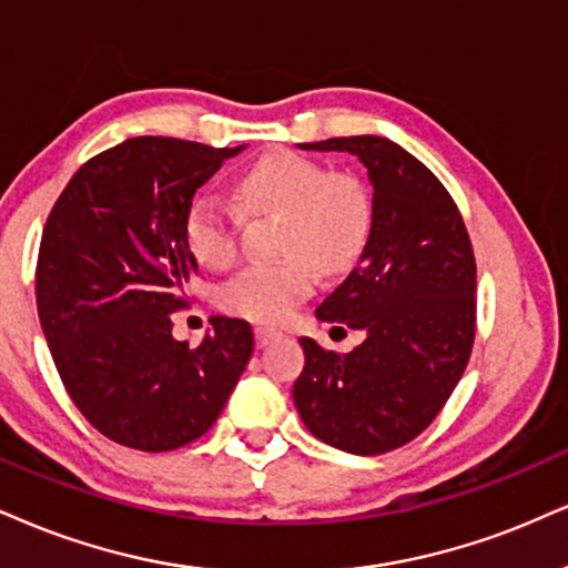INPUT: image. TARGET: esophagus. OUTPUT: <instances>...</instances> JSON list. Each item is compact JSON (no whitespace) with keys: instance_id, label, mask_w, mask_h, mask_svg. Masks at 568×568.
I'll list each match as a JSON object with an SVG mask.
<instances>
[{"instance_id":"obj_1","label":"esophagus","mask_w":568,"mask_h":568,"mask_svg":"<svg viewBox=\"0 0 568 568\" xmlns=\"http://www.w3.org/2000/svg\"><path fill=\"white\" fill-rule=\"evenodd\" d=\"M282 337V332L278 328H271V326H257L255 328V345L257 347H268L273 339Z\"/></svg>"}]
</instances>
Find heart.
I'll list each match as a JSON object with an SVG mask.
<instances>
[{
	"instance_id": "b5f03b06",
	"label": "heart",
	"mask_w": 568,
	"mask_h": 568,
	"mask_svg": "<svg viewBox=\"0 0 568 568\" xmlns=\"http://www.w3.org/2000/svg\"><path fill=\"white\" fill-rule=\"evenodd\" d=\"M250 215H282L273 247L282 261L244 265L219 290L234 316L276 324L316 290L318 271L339 273L361 257L374 207L353 173H332L297 152H273L252 163L234 186ZM242 213L221 194H197L184 215V244L207 268H226L240 252Z\"/></svg>"
}]
</instances>
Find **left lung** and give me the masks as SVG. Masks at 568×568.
Returning <instances> with one entry per match:
<instances>
[{"instance_id": "1", "label": "left lung", "mask_w": 568, "mask_h": 568, "mask_svg": "<svg viewBox=\"0 0 568 568\" xmlns=\"http://www.w3.org/2000/svg\"><path fill=\"white\" fill-rule=\"evenodd\" d=\"M303 150L349 152L368 168L374 221L358 265L318 305L328 324L366 332L353 353L303 337L295 405L321 443L355 455L408 445L464 376L477 332V261L450 192L384 136Z\"/></svg>"}]
</instances>
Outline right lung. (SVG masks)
I'll list each match as a JSON object with an SVG mask.
<instances>
[{
    "label": "right lung",
    "instance_id": "obj_1",
    "mask_svg": "<svg viewBox=\"0 0 568 568\" xmlns=\"http://www.w3.org/2000/svg\"><path fill=\"white\" fill-rule=\"evenodd\" d=\"M242 150L125 139L87 160L49 213L37 263L41 328L70 400L118 445L165 453L200 439L247 366V321L215 316L194 349L171 334L197 273L184 215Z\"/></svg>",
    "mask_w": 568,
    "mask_h": 568
}]
</instances>
